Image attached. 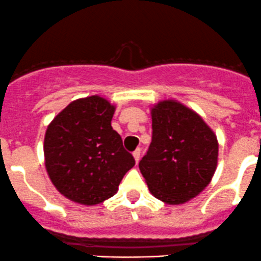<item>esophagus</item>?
<instances>
[{
  "label": "esophagus",
  "mask_w": 261,
  "mask_h": 261,
  "mask_svg": "<svg viewBox=\"0 0 261 261\" xmlns=\"http://www.w3.org/2000/svg\"><path fill=\"white\" fill-rule=\"evenodd\" d=\"M133 156H134V160H136V163L139 162L140 159V149H136V150L133 151Z\"/></svg>",
  "instance_id": "esophagus-1"
}]
</instances>
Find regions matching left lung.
I'll return each instance as SVG.
<instances>
[{"instance_id": "obj_1", "label": "left lung", "mask_w": 261, "mask_h": 261, "mask_svg": "<svg viewBox=\"0 0 261 261\" xmlns=\"http://www.w3.org/2000/svg\"><path fill=\"white\" fill-rule=\"evenodd\" d=\"M153 137L139 169L150 194L168 204L194 198L211 182L218 140L200 115L175 99L151 107Z\"/></svg>"}]
</instances>
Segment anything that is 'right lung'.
<instances>
[{"mask_svg":"<svg viewBox=\"0 0 261 261\" xmlns=\"http://www.w3.org/2000/svg\"><path fill=\"white\" fill-rule=\"evenodd\" d=\"M115 110L98 95L79 98L46 128V171L53 185L70 201L92 206L112 197L136 164L111 125Z\"/></svg>","mask_w":261,"mask_h":261,"instance_id":"add662e5","label":"right lung"}]
</instances>
